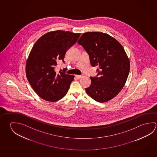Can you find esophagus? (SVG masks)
Masks as SVG:
<instances>
[{"mask_svg":"<svg viewBox=\"0 0 157 157\" xmlns=\"http://www.w3.org/2000/svg\"><path fill=\"white\" fill-rule=\"evenodd\" d=\"M75 77L77 78L78 79H80L83 77V75H76Z\"/></svg>","mask_w":157,"mask_h":157,"instance_id":"esophagus-1","label":"esophagus"}]
</instances>
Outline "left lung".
Instances as JSON below:
<instances>
[{
	"label": "left lung",
	"mask_w": 157,
	"mask_h": 157,
	"mask_svg": "<svg viewBox=\"0 0 157 157\" xmlns=\"http://www.w3.org/2000/svg\"><path fill=\"white\" fill-rule=\"evenodd\" d=\"M89 56L92 67H97L96 77L85 90L100 102L115 97L124 87L129 74L130 63L124 48L107 33L88 32L78 41Z\"/></svg>",
	"instance_id": "obj_1"
}]
</instances>
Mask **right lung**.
<instances>
[{
	"label": "right lung",
	"mask_w": 157,
	"mask_h": 157,
	"mask_svg": "<svg viewBox=\"0 0 157 157\" xmlns=\"http://www.w3.org/2000/svg\"><path fill=\"white\" fill-rule=\"evenodd\" d=\"M80 33L55 31L44 34L33 45L26 64L28 81L42 99L57 101L67 93L74 75L56 72L67 51L77 42Z\"/></svg>",
	"instance_id": "1"
}]
</instances>
